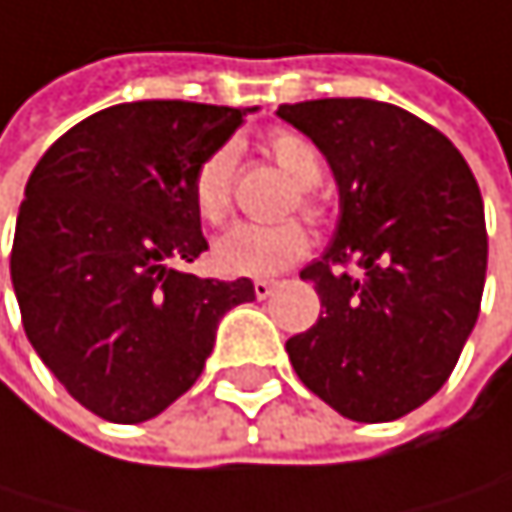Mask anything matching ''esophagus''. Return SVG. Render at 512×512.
<instances>
[{
    "instance_id": "34e87169",
    "label": "esophagus",
    "mask_w": 512,
    "mask_h": 512,
    "mask_svg": "<svg viewBox=\"0 0 512 512\" xmlns=\"http://www.w3.org/2000/svg\"><path fill=\"white\" fill-rule=\"evenodd\" d=\"M273 291H276V282H270V279H258V282H254V297H258V300H267Z\"/></svg>"
}]
</instances>
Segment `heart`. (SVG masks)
Wrapping results in <instances>:
<instances>
[{
	"mask_svg": "<svg viewBox=\"0 0 512 512\" xmlns=\"http://www.w3.org/2000/svg\"><path fill=\"white\" fill-rule=\"evenodd\" d=\"M267 154L282 166V172L300 188L297 206L303 215L318 218L321 203L315 185L321 181V157L315 145L291 130H276L267 139ZM191 194L197 215L209 224H221L230 212L233 194V148H218L200 160L194 169ZM309 248V236L297 221L279 224H233L215 242V264L227 276H273L297 264Z\"/></svg>",
	"mask_w": 512,
	"mask_h": 512,
	"instance_id": "heart-1",
	"label": "heart"
}]
</instances>
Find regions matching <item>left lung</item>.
Wrapping results in <instances>:
<instances>
[{"label": "left lung", "instance_id": "1", "mask_svg": "<svg viewBox=\"0 0 512 512\" xmlns=\"http://www.w3.org/2000/svg\"><path fill=\"white\" fill-rule=\"evenodd\" d=\"M276 115L315 142L340 188L334 242L300 273L321 315L285 343L291 367L346 419H400L443 388L477 324L489 261L480 185L437 127L397 105L309 99Z\"/></svg>", "mask_w": 512, "mask_h": 512}]
</instances>
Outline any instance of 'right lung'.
I'll return each mask as SVG.
<instances>
[{"label": "right lung", "mask_w": 512, "mask_h": 512, "mask_svg": "<svg viewBox=\"0 0 512 512\" xmlns=\"http://www.w3.org/2000/svg\"><path fill=\"white\" fill-rule=\"evenodd\" d=\"M254 108L121 102L84 118L35 163L17 212L11 285L23 331L81 407L136 425L203 373L251 279H200L209 248L191 181Z\"/></svg>", "instance_id": "right-lung-1"}]
</instances>
